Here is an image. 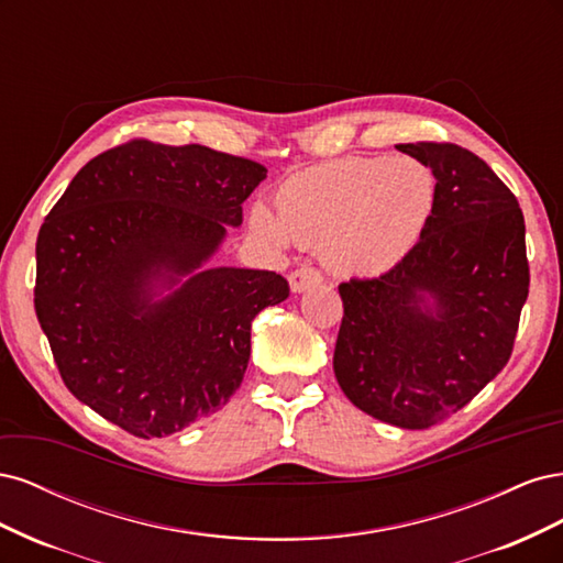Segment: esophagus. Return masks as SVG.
I'll use <instances>...</instances> for the list:
<instances>
[{"label": "esophagus", "instance_id": "1", "mask_svg": "<svg viewBox=\"0 0 563 563\" xmlns=\"http://www.w3.org/2000/svg\"><path fill=\"white\" fill-rule=\"evenodd\" d=\"M323 277L321 272H317L314 267H298L291 272V277H288V284H291V291L294 294H302L308 291V288L321 284Z\"/></svg>", "mask_w": 563, "mask_h": 563}]
</instances>
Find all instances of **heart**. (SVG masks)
<instances>
[{
	"label": "heart",
	"instance_id": "heart-1",
	"mask_svg": "<svg viewBox=\"0 0 563 563\" xmlns=\"http://www.w3.org/2000/svg\"><path fill=\"white\" fill-rule=\"evenodd\" d=\"M437 176L416 157H345L291 176L277 211L255 203L251 225L267 242L321 249L338 275L378 277L397 267L428 230Z\"/></svg>",
	"mask_w": 563,
	"mask_h": 563
}]
</instances>
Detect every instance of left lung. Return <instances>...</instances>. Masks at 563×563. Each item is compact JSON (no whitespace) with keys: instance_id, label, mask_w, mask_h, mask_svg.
<instances>
[{"instance_id":"8db88e82","label":"left lung","mask_w":563,"mask_h":563,"mask_svg":"<svg viewBox=\"0 0 563 563\" xmlns=\"http://www.w3.org/2000/svg\"><path fill=\"white\" fill-rule=\"evenodd\" d=\"M397 150L432 166L434 213L397 267L338 286L333 371L364 413L424 430L470 404L512 354L528 298L526 225L517 197L474 152Z\"/></svg>"}]
</instances>
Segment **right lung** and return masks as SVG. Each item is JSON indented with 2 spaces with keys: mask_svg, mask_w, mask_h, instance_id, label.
Listing matches in <instances>:
<instances>
[{
  "mask_svg": "<svg viewBox=\"0 0 563 563\" xmlns=\"http://www.w3.org/2000/svg\"><path fill=\"white\" fill-rule=\"evenodd\" d=\"M267 168L203 145L93 157L37 236L35 310L60 378L133 437H168L240 389L251 323L288 298L267 269L209 267Z\"/></svg>",
  "mask_w": 563,
  "mask_h": 563,
  "instance_id": "add662e5",
  "label": "right lung"
}]
</instances>
